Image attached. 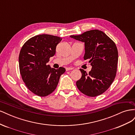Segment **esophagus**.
Masks as SVG:
<instances>
[{"instance_id":"obj_1","label":"esophagus","mask_w":135,"mask_h":135,"mask_svg":"<svg viewBox=\"0 0 135 135\" xmlns=\"http://www.w3.org/2000/svg\"><path fill=\"white\" fill-rule=\"evenodd\" d=\"M73 68H70V67H68V68H66V71H69V70H73Z\"/></svg>"}]
</instances>
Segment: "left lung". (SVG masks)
I'll return each mask as SVG.
<instances>
[{
  "instance_id": "obj_1",
  "label": "left lung",
  "mask_w": 135,
  "mask_h": 135,
  "mask_svg": "<svg viewBox=\"0 0 135 135\" xmlns=\"http://www.w3.org/2000/svg\"><path fill=\"white\" fill-rule=\"evenodd\" d=\"M70 37L84 42V59L89 60L92 66L88 74L80 69L81 77L76 83L78 88L89 97L100 95L109 88L116 76L118 52L115 43L99 30Z\"/></svg>"
}]
</instances>
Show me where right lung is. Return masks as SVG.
I'll return each instance as SVG.
<instances>
[{
	"label": "right lung",
	"instance_id": "1",
	"mask_svg": "<svg viewBox=\"0 0 135 135\" xmlns=\"http://www.w3.org/2000/svg\"><path fill=\"white\" fill-rule=\"evenodd\" d=\"M62 40L57 36L42 34L31 38L24 43L19 55V68L26 86L33 93L44 97L54 92L64 68H51L47 63L56 53Z\"/></svg>",
	"mask_w": 135,
	"mask_h": 135
}]
</instances>
